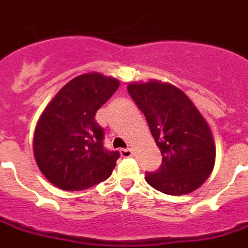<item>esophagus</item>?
<instances>
[{
  "label": "esophagus",
  "mask_w": 248,
  "mask_h": 248,
  "mask_svg": "<svg viewBox=\"0 0 248 248\" xmlns=\"http://www.w3.org/2000/svg\"><path fill=\"white\" fill-rule=\"evenodd\" d=\"M121 155L124 156V158H130V156L134 155V150L131 148H127V149H121L120 150Z\"/></svg>",
  "instance_id": "esophagus-1"
}]
</instances>
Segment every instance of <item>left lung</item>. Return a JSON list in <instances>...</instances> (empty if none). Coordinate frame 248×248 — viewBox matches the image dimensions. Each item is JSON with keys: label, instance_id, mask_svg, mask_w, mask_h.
Wrapping results in <instances>:
<instances>
[{"label": "left lung", "instance_id": "1", "mask_svg": "<svg viewBox=\"0 0 248 248\" xmlns=\"http://www.w3.org/2000/svg\"><path fill=\"white\" fill-rule=\"evenodd\" d=\"M127 90L148 121L163 154L162 167L145 180L163 194H191L208 180L215 164L209 124L177 86L159 80L130 82Z\"/></svg>", "mask_w": 248, "mask_h": 248}]
</instances>
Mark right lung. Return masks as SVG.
<instances>
[{
  "instance_id": "obj_1",
  "label": "right lung",
  "mask_w": 248,
  "mask_h": 248,
  "mask_svg": "<svg viewBox=\"0 0 248 248\" xmlns=\"http://www.w3.org/2000/svg\"><path fill=\"white\" fill-rule=\"evenodd\" d=\"M120 81L99 72L76 76L44 108L33 138L38 168L65 191L89 188L112 174L118 152L103 148V128L95 113L118 89Z\"/></svg>"
}]
</instances>
